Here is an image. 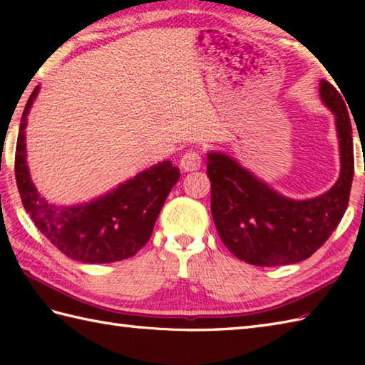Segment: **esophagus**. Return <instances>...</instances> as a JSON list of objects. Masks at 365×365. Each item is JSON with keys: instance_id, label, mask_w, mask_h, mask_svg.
I'll return each instance as SVG.
<instances>
[{"instance_id": "esophagus-1", "label": "esophagus", "mask_w": 365, "mask_h": 365, "mask_svg": "<svg viewBox=\"0 0 365 365\" xmlns=\"http://www.w3.org/2000/svg\"><path fill=\"white\" fill-rule=\"evenodd\" d=\"M202 166V155L197 150H188L182 155L180 158V168L185 173H191V170H197Z\"/></svg>"}]
</instances>
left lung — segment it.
I'll list each match as a JSON object with an SVG mask.
<instances>
[{
    "label": "left lung",
    "instance_id": "1",
    "mask_svg": "<svg viewBox=\"0 0 365 365\" xmlns=\"http://www.w3.org/2000/svg\"><path fill=\"white\" fill-rule=\"evenodd\" d=\"M320 94L336 115L342 161L339 180L324 195L287 199L226 155L208 153L215 226L222 243L240 260L257 267L306 260L327 243L344 218L354 175L350 114L340 92L327 80L320 81Z\"/></svg>",
    "mask_w": 365,
    "mask_h": 365
}]
</instances>
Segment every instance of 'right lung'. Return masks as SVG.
Segmentation results:
<instances>
[{"label":"right lung","instance_id":"1","mask_svg":"<svg viewBox=\"0 0 365 365\" xmlns=\"http://www.w3.org/2000/svg\"><path fill=\"white\" fill-rule=\"evenodd\" d=\"M36 96L37 88L23 111L15 147V180L29 218L54 247L72 260L110 263L133 257L150 240L161 207L180 170L166 160L94 202L71 208L53 207L38 196L26 166V114Z\"/></svg>","mask_w":365,"mask_h":365}]
</instances>
